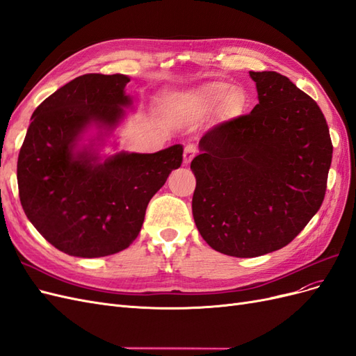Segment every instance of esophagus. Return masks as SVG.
<instances>
[{
    "label": "esophagus",
    "instance_id": "1",
    "mask_svg": "<svg viewBox=\"0 0 356 356\" xmlns=\"http://www.w3.org/2000/svg\"><path fill=\"white\" fill-rule=\"evenodd\" d=\"M197 154V148L195 145H187L184 148V163L188 165L190 161L195 159V156Z\"/></svg>",
    "mask_w": 356,
    "mask_h": 356
}]
</instances>
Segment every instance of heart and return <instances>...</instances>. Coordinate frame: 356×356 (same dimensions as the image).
I'll return each mask as SVG.
<instances>
[{
	"mask_svg": "<svg viewBox=\"0 0 356 356\" xmlns=\"http://www.w3.org/2000/svg\"><path fill=\"white\" fill-rule=\"evenodd\" d=\"M182 102L196 106H213L225 101L230 113H239L243 108L245 98L239 90H233V86L222 81H213L202 86L197 90L184 95Z\"/></svg>",
	"mask_w": 356,
	"mask_h": 356,
	"instance_id": "b5f03b06",
	"label": "heart"
}]
</instances>
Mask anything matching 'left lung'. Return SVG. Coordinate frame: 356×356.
<instances>
[{
    "instance_id": "obj_1",
    "label": "left lung",
    "mask_w": 356,
    "mask_h": 356,
    "mask_svg": "<svg viewBox=\"0 0 356 356\" xmlns=\"http://www.w3.org/2000/svg\"><path fill=\"white\" fill-rule=\"evenodd\" d=\"M250 75L258 104L211 127L190 165L199 233L215 251L239 258L294 241L324 202L332 159L318 104L285 75Z\"/></svg>"
}]
</instances>
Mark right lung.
Returning <instances> with one entry per match:
<instances>
[{
    "instance_id": "1",
    "label": "right lung",
    "mask_w": 356,
    "mask_h": 356,
    "mask_svg": "<svg viewBox=\"0 0 356 356\" xmlns=\"http://www.w3.org/2000/svg\"><path fill=\"white\" fill-rule=\"evenodd\" d=\"M122 74H84L42 101L17 159L19 199L49 243L74 257L120 252L141 232L148 202L182 163L179 144L154 154L120 153L104 163L74 144L92 122L114 126L131 99Z\"/></svg>"
}]
</instances>
